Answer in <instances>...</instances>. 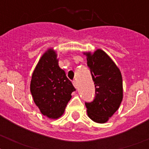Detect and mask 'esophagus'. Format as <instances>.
Here are the masks:
<instances>
[{"label":"esophagus","mask_w":149,"mask_h":149,"mask_svg":"<svg viewBox=\"0 0 149 149\" xmlns=\"http://www.w3.org/2000/svg\"><path fill=\"white\" fill-rule=\"evenodd\" d=\"M72 84H73V86H75V88H77V81H75V80H72Z\"/></svg>","instance_id":"obj_1"}]
</instances>
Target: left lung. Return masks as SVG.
Wrapping results in <instances>:
<instances>
[{"label": "left lung", "instance_id": "8db88e82", "mask_svg": "<svg viewBox=\"0 0 149 149\" xmlns=\"http://www.w3.org/2000/svg\"><path fill=\"white\" fill-rule=\"evenodd\" d=\"M86 55L95 85V97L93 101L86 102L85 105L89 118L102 124L115 113L122 101V77L115 63L103 50Z\"/></svg>", "mask_w": 149, "mask_h": 149}]
</instances>
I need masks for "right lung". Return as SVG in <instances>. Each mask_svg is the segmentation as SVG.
<instances>
[{"label":"right lung","instance_id":"1","mask_svg":"<svg viewBox=\"0 0 149 149\" xmlns=\"http://www.w3.org/2000/svg\"><path fill=\"white\" fill-rule=\"evenodd\" d=\"M56 52L52 49L38 61L31 77L30 91L43 115L56 119L63 115L76 91L64 70L60 69Z\"/></svg>","mask_w":149,"mask_h":149}]
</instances>
